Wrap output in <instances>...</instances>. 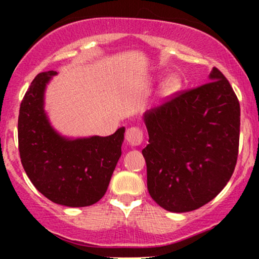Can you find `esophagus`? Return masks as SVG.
Returning a JSON list of instances; mask_svg holds the SVG:
<instances>
[{"instance_id": "1", "label": "esophagus", "mask_w": 259, "mask_h": 259, "mask_svg": "<svg viewBox=\"0 0 259 259\" xmlns=\"http://www.w3.org/2000/svg\"><path fill=\"white\" fill-rule=\"evenodd\" d=\"M125 140L132 146H139V145H141L142 140H144V133L140 127L132 126L126 130Z\"/></svg>"}]
</instances>
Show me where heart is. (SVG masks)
<instances>
[{"mask_svg":"<svg viewBox=\"0 0 259 259\" xmlns=\"http://www.w3.org/2000/svg\"><path fill=\"white\" fill-rule=\"evenodd\" d=\"M181 88V79L179 75L173 74V75H169L168 78L164 79V81L162 82L160 86V96L162 97H170L174 94H177Z\"/></svg>","mask_w":259,"mask_h":259,"instance_id":"b5f03b06","label":"heart"}]
</instances>
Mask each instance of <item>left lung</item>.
Listing matches in <instances>:
<instances>
[{
    "mask_svg": "<svg viewBox=\"0 0 259 259\" xmlns=\"http://www.w3.org/2000/svg\"><path fill=\"white\" fill-rule=\"evenodd\" d=\"M208 79L144 114L147 189L169 212H190L212 201L236 165L239 100L221 70L213 68Z\"/></svg>",
    "mask_w": 259,
    "mask_h": 259,
    "instance_id": "1",
    "label": "left lung"
}]
</instances>
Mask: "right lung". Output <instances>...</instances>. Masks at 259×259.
<instances>
[{
  "label": "right lung",
  "mask_w": 259,
  "mask_h": 259,
  "mask_svg": "<svg viewBox=\"0 0 259 259\" xmlns=\"http://www.w3.org/2000/svg\"><path fill=\"white\" fill-rule=\"evenodd\" d=\"M55 75V70L37 74L20 103V159L32 185L50 201L91 206L106 194L121 156L125 127L105 138L69 139L58 134L45 112V90Z\"/></svg>",
  "instance_id": "add662e5"
}]
</instances>
